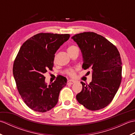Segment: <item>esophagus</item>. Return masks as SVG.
<instances>
[{"instance_id":"34e87169","label":"esophagus","mask_w":135,"mask_h":135,"mask_svg":"<svg viewBox=\"0 0 135 135\" xmlns=\"http://www.w3.org/2000/svg\"><path fill=\"white\" fill-rule=\"evenodd\" d=\"M75 82H74V81H73V80H68V84H70V85H72V84H73Z\"/></svg>"}]
</instances>
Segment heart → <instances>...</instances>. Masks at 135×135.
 <instances>
[{
  "label": "heart",
  "mask_w": 135,
  "mask_h": 135,
  "mask_svg": "<svg viewBox=\"0 0 135 135\" xmlns=\"http://www.w3.org/2000/svg\"><path fill=\"white\" fill-rule=\"evenodd\" d=\"M77 49H78V47L75 46L71 45L68 47V49H67L68 52L70 54L71 53H72L73 51H74L75 50ZM67 74L68 75L71 76H74V75H75V70H74V69H69L67 71Z\"/></svg>",
  "instance_id": "obj_1"
}]
</instances>
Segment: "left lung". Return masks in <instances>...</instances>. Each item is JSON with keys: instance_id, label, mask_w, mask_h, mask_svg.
<instances>
[{"instance_id": "left-lung-1", "label": "left lung", "mask_w": 135, "mask_h": 135, "mask_svg": "<svg viewBox=\"0 0 135 135\" xmlns=\"http://www.w3.org/2000/svg\"><path fill=\"white\" fill-rule=\"evenodd\" d=\"M72 38L81 50L82 68L92 70L89 85L81 82L76 94L80 104L91 111L105 107L118 91L122 79V62L117 48L102 35L92 32L78 33Z\"/></svg>"}]
</instances>
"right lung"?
<instances>
[{
	"instance_id": "1",
	"label": "right lung",
	"mask_w": 135,
	"mask_h": 135,
	"mask_svg": "<svg viewBox=\"0 0 135 135\" xmlns=\"http://www.w3.org/2000/svg\"><path fill=\"white\" fill-rule=\"evenodd\" d=\"M70 36L39 33L20 47L14 62L13 75L21 98L33 111L45 113L53 108L58 102L60 90L67 85V78L60 76L47 85L44 74L52 70L54 54Z\"/></svg>"
}]
</instances>
